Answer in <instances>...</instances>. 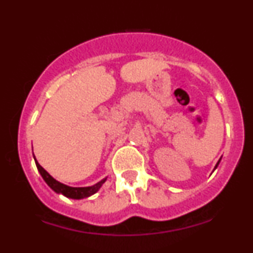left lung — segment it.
I'll use <instances>...</instances> for the list:
<instances>
[{
    "label": "left lung",
    "mask_w": 253,
    "mask_h": 253,
    "mask_svg": "<svg viewBox=\"0 0 253 253\" xmlns=\"http://www.w3.org/2000/svg\"><path fill=\"white\" fill-rule=\"evenodd\" d=\"M219 163H220V161H219V162H217V164L215 165V169H216V167H217V165H219Z\"/></svg>",
    "instance_id": "left-lung-1"
}]
</instances>
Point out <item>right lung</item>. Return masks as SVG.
I'll list each match as a JSON object with an SVG mask.
<instances>
[{
	"mask_svg": "<svg viewBox=\"0 0 253 253\" xmlns=\"http://www.w3.org/2000/svg\"><path fill=\"white\" fill-rule=\"evenodd\" d=\"M36 164H37L38 170H39L40 175L42 176L43 181L47 183L48 187H50L51 189H53L56 193L63 194V195H65L66 197H70V199L78 200V199H83V197H88L90 195H92V194L96 193V191L101 188V185L106 182V178H104L101 182H98L97 184L92 185V187H85V188L68 187V185H65V184H63V183L56 181L53 177L50 176V173L43 169L42 165L38 163L37 159H36Z\"/></svg>",
	"mask_w": 253,
	"mask_h": 253,
	"instance_id": "right-lung-1",
	"label": "right lung"
}]
</instances>
